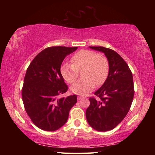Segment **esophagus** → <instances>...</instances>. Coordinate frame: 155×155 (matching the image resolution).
Returning a JSON list of instances; mask_svg holds the SVG:
<instances>
[{"label":"esophagus","mask_w":155,"mask_h":155,"mask_svg":"<svg viewBox=\"0 0 155 155\" xmlns=\"http://www.w3.org/2000/svg\"><path fill=\"white\" fill-rule=\"evenodd\" d=\"M83 98H84L83 97H77V100H78V101H80V100H81V99H83Z\"/></svg>","instance_id":"1"}]
</instances>
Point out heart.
Instances as JSON below:
<instances>
[{"label": "heart", "mask_w": 155, "mask_h": 155, "mask_svg": "<svg viewBox=\"0 0 155 155\" xmlns=\"http://www.w3.org/2000/svg\"><path fill=\"white\" fill-rule=\"evenodd\" d=\"M72 64H62L61 73L68 83L77 79L78 71L83 70V79L78 81L71 87V91L78 95H87L94 89L95 84L99 86L106 81L109 71L107 58L89 50H81L71 58Z\"/></svg>", "instance_id": "b5f03b06"}]
</instances>
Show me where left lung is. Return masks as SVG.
I'll use <instances>...</instances> for the list:
<instances>
[{"mask_svg":"<svg viewBox=\"0 0 155 155\" xmlns=\"http://www.w3.org/2000/svg\"><path fill=\"white\" fill-rule=\"evenodd\" d=\"M103 52L109 64L106 81L94 94L99 100L90 98L86 110L88 124L101 132L113 129L126 117L133 103V74L127 62L117 52L103 47H89Z\"/></svg>","mask_w":155,"mask_h":155,"instance_id":"obj_1","label":"left lung"}]
</instances>
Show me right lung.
Returning <instances> with one entry per match:
<instances>
[{
    "mask_svg": "<svg viewBox=\"0 0 155 155\" xmlns=\"http://www.w3.org/2000/svg\"><path fill=\"white\" fill-rule=\"evenodd\" d=\"M78 47H52L38 54L28 67L22 90L26 112L36 126L54 131L67 123L77 95L58 98L67 91L61 73L62 62Z\"/></svg>",
    "mask_w": 155,
    "mask_h": 155,
    "instance_id": "right-lung-1",
    "label": "right lung"
}]
</instances>
